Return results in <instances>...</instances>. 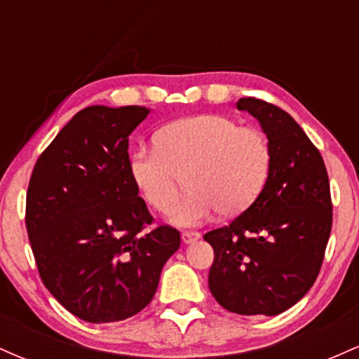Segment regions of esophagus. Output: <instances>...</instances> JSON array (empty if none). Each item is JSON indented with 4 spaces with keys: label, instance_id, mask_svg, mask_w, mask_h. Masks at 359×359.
<instances>
[{
    "label": "esophagus",
    "instance_id": "obj_1",
    "mask_svg": "<svg viewBox=\"0 0 359 359\" xmlns=\"http://www.w3.org/2000/svg\"><path fill=\"white\" fill-rule=\"evenodd\" d=\"M199 238H201V234L196 233V231H184L182 233V243H184V245H191V243L197 241Z\"/></svg>",
    "mask_w": 359,
    "mask_h": 359
}]
</instances>
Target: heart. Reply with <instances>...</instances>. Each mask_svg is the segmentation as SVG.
<instances>
[{"mask_svg": "<svg viewBox=\"0 0 359 359\" xmlns=\"http://www.w3.org/2000/svg\"><path fill=\"white\" fill-rule=\"evenodd\" d=\"M271 148L263 131L240 126L222 114H199L168 123L155 135V148H138L128 172L148 205L170 212L186 177L189 192L172 222L197 226L219 211H245L265 189Z\"/></svg>", "mask_w": 359, "mask_h": 359, "instance_id": "b5f03b06", "label": "heart"}]
</instances>
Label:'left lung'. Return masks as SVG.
<instances>
[{
  "label": "left lung",
  "mask_w": 359,
  "mask_h": 359,
  "mask_svg": "<svg viewBox=\"0 0 359 359\" xmlns=\"http://www.w3.org/2000/svg\"><path fill=\"white\" fill-rule=\"evenodd\" d=\"M271 148L265 189L224 228L204 234L212 246L209 290L229 312L277 316L314 285L332 226L329 179L319 150L290 114L241 97Z\"/></svg>",
  "instance_id": "obj_1"
}]
</instances>
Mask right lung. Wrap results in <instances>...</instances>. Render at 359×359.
I'll return each mask as SVG.
<instances>
[{"mask_svg": "<svg viewBox=\"0 0 359 359\" xmlns=\"http://www.w3.org/2000/svg\"><path fill=\"white\" fill-rule=\"evenodd\" d=\"M145 106H89L36 160L27 194V231L43 285L93 324L138 314L179 250L170 226L143 233L151 216L128 172V137Z\"/></svg>", "mask_w": 359, "mask_h": 359, "instance_id": "right-lung-1", "label": "right lung"}]
</instances>
